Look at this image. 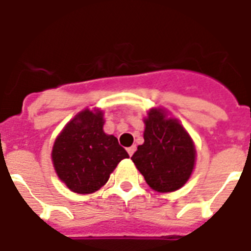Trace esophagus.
<instances>
[{"mask_svg":"<svg viewBox=\"0 0 251 251\" xmlns=\"http://www.w3.org/2000/svg\"><path fill=\"white\" fill-rule=\"evenodd\" d=\"M135 149H137V146L135 145L131 146V147H129V149H127V153H129L130 156H133V153L135 152Z\"/></svg>","mask_w":251,"mask_h":251,"instance_id":"esophagus-1","label":"esophagus"}]
</instances>
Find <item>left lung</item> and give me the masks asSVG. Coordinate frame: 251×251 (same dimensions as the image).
<instances>
[{
    "label": "left lung",
    "mask_w": 251,
    "mask_h": 251,
    "mask_svg": "<svg viewBox=\"0 0 251 251\" xmlns=\"http://www.w3.org/2000/svg\"><path fill=\"white\" fill-rule=\"evenodd\" d=\"M163 109H152L145 120V143L131 160L153 190L175 191L190 177L195 149L190 135L175 118H165Z\"/></svg>",
    "instance_id": "obj_1"
}]
</instances>
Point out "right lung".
Listing matches in <instances>:
<instances>
[{
    "mask_svg": "<svg viewBox=\"0 0 251 251\" xmlns=\"http://www.w3.org/2000/svg\"><path fill=\"white\" fill-rule=\"evenodd\" d=\"M102 125L101 112L84 109L65 126L54 142V169L74 193L90 194L99 190L118 163L129 157L117 138L102 131Z\"/></svg>",
    "mask_w": 251,
    "mask_h": 251,
    "instance_id": "obj_1",
    "label": "right lung"
}]
</instances>
